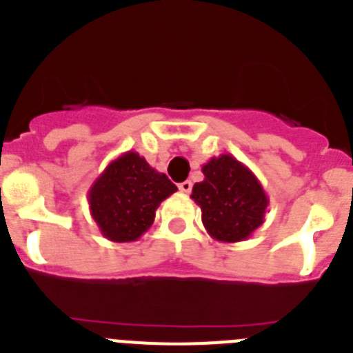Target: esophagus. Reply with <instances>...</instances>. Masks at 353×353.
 I'll return each instance as SVG.
<instances>
[{
  "instance_id": "obj_1",
  "label": "esophagus",
  "mask_w": 353,
  "mask_h": 353,
  "mask_svg": "<svg viewBox=\"0 0 353 353\" xmlns=\"http://www.w3.org/2000/svg\"><path fill=\"white\" fill-rule=\"evenodd\" d=\"M179 189H180V192H185V194H189V192L192 191V183L189 182V180H185V182H180Z\"/></svg>"
}]
</instances>
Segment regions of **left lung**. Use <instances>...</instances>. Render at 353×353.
I'll return each mask as SVG.
<instances>
[{
    "instance_id": "left-lung-1",
    "label": "left lung",
    "mask_w": 353,
    "mask_h": 353,
    "mask_svg": "<svg viewBox=\"0 0 353 353\" xmlns=\"http://www.w3.org/2000/svg\"><path fill=\"white\" fill-rule=\"evenodd\" d=\"M203 182L194 183L191 198L201 208V221L212 239L242 242L265 221L269 198L256 174L233 155L205 162Z\"/></svg>"
}]
</instances>
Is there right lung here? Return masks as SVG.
Instances as JSON below:
<instances>
[{"instance_id":"1","label":"right lung","mask_w":353,"mask_h":353,"mask_svg":"<svg viewBox=\"0 0 353 353\" xmlns=\"http://www.w3.org/2000/svg\"><path fill=\"white\" fill-rule=\"evenodd\" d=\"M176 191L164 173L138 152H125L105 166L88 191L90 214L111 242H134L152 226L155 210Z\"/></svg>"}]
</instances>
